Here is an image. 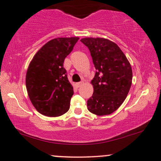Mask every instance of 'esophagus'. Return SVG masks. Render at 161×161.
Wrapping results in <instances>:
<instances>
[{"label":"esophagus","mask_w":161,"mask_h":161,"mask_svg":"<svg viewBox=\"0 0 161 161\" xmlns=\"http://www.w3.org/2000/svg\"><path fill=\"white\" fill-rule=\"evenodd\" d=\"M83 84V82H79V83H76L75 86L78 87V88H79V87H80Z\"/></svg>","instance_id":"esophagus-1"}]
</instances>
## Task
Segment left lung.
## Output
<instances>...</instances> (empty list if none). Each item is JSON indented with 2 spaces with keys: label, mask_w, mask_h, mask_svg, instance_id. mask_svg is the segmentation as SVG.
<instances>
[{
  "label": "left lung",
  "mask_w": 161,
  "mask_h": 161,
  "mask_svg": "<svg viewBox=\"0 0 161 161\" xmlns=\"http://www.w3.org/2000/svg\"><path fill=\"white\" fill-rule=\"evenodd\" d=\"M80 41L89 48L97 70L91 81L94 92L87 101V108L96 115H108L121 106L128 95L132 80L130 63L109 40L84 37Z\"/></svg>",
  "instance_id": "obj_1"
}]
</instances>
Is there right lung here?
<instances>
[{
    "label": "right lung",
    "mask_w": 161,
    "mask_h": 161,
    "mask_svg": "<svg viewBox=\"0 0 161 161\" xmlns=\"http://www.w3.org/2000/svg\"><path fill=\"white\" fill-rule=\"evenodd\" d=\"M78 40V37H57L48 41L29 65L27 93L34 107L43 115L58 117L69 109L74 92L64 62Z\"/></svg>",
    "instance_id": "1"
}]
</instances>
